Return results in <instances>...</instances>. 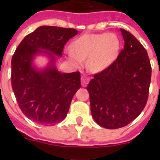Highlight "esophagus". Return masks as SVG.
<instances>
[{
    "instance_id": "1",
    "label": "esophagus",
    "mask_w": 160,
    "mask_h": 160,
    "mask_svg": "<svg viewBox=\"0 0 160 160\" xmlns=\"http://www.w3.org/2000/svg\"><path fill=\"white\" fill-rule=\"evenodd\" d=\"M89 80H90V79L87 76L82 75V77H81V85H82V86H86V85L89 82Z\"/></svg>"
}]
</instances>
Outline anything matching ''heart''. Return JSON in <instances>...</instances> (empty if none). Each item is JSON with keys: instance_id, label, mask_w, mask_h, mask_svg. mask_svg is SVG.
Instances as JSON below:
<instances>
[{"instance_id": "b5f03b06", "label": "heart", "mask_w": 160, "mask_h": 160, "mask_svg": "<svg viewBox=\"0 0 160 160\" xmlns=\"http://www.w3.org/2000/svg\"><path fill=\"white\" fill-rule=\"evenodd\" d=\"M120 41L115 34H86L78 38L73 49H68L69 57L75 63L88 58V68L92 71H101L116 60Z\"/></svg>"}]
</instances>
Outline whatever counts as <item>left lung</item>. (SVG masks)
I'll return each mask as SVG.
<instances>
[{"label":"left lung","instance_id":"1","mask_svg":"<svg viewBox=\"0 0 160 160\" xmlns=\"http://www.w3.org/2000/svg\"><path fill=\"white\" fill-rule=\"evenodd\" d=\"M124 46L116 60L94 75L87 85L95 121L109 129L122 128L146 105L151 65L146 50L129 31L120 29Z\"/></svg>","mask_w":160,"mask_h":160}]
</instances>
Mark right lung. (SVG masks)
Returning <instances> with one entry per match:
<instances>
[{"instance_id": "add662e5", "label": "right lung", "mask_w": 160, "mask_h": 160, "mask_svg": "<svg viewBox=\"0 0 160 160\" xmlns=\"http://www.w3.org/2000/svg\"><path fill=\"white\" fill-rule=\"evenodd\" d=\"M75 29L42 26L29 34L11 59V86L26 117L42 125H54L65 119L70 103L80 88V73H60L55 65L64 46L76 36ZM44 53L50 63L43 70L33 65L36 55Z\"/></svg>"}]
</instances>
